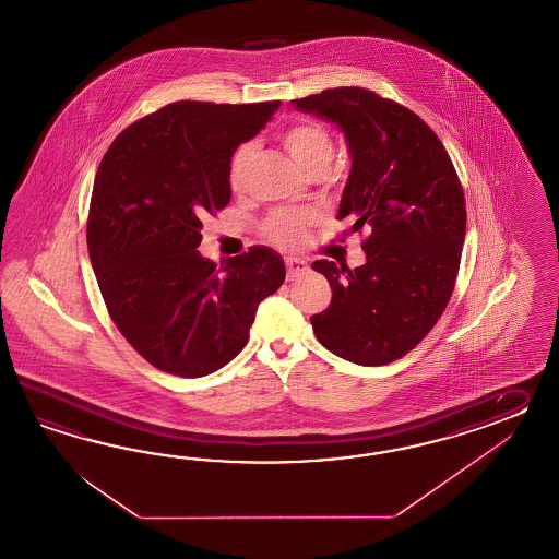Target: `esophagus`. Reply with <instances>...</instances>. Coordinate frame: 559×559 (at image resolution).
<instances>
[{"mask_svg": "<svg viewBox=\"0 0 559 559\" xmlns=\"http://www.w3.org/2000/svg\"><path fill=\"white\" fill-rule=\"evenodd\" d=\"M287 278L288 281H293V278H297V276H301L305 272L309 271V266H307V262L305 260H299V258H287Z\"/></svg>", "mask_w": 559, "mask_h": 559, "instance_id": "esophagus-1", "label": "esophagus"}]
</instances>
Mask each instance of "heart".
<instances>
[{
	"label": "heart",
	"mask_w": 559,
	"mask_h": 559,
	"mask_svg": "<svg viewBox=\"0 0 559 559\" xmlns=\"http://www.w3.org/2000/svg\"><path fill=\"white\" fill-rule=\"evenodd\" d=\"M281 142L287 148L295 165L301 168L305 175H313L319 170L328 173V166L332 163L333 142L330 132L318 121L301 120L290 123L281 134ZM254 156V146L243 144L231 156L229 165V182L231 189H241L246 181V173L250 160ZM313 217L309 213L276 212L264 224V234L278 246H297L302 240L305 231Z\"/></svg>",
	"instance_id": "heart-1"
}]
</instances>
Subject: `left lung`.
Returning a JSON list of instances; mask_svg holds the SVG:
<instances>
[{
    "label": "left lung",
    "mask_w": 559,
    "mask_h": 559,
    "mask_svg": "<svg viewBox=\"0 0 559 559\" xmlns=\"http://www.w3.org/2000/svg\"><path fill=\"white\" fill-rule=\"evenodd\" d=\"M293 106L346 138L352 168L337 219L370 229L362 266L311 264L332 287L313 332L347 362H394L431 332L452 297L466 238L462 185L433 130L372 91L325 90Z\"/></svg>",
    "instance_id": "1"
}]
</instances>
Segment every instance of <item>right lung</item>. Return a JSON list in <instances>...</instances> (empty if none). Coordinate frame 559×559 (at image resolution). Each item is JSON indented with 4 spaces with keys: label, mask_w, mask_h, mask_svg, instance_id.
<instances>
[{
    "label": "right lung",
    "mask_w": 559,
    "mask_h": 559,
    "mask_svg": "<svg viewBox=\"0 0 559 559\" xmlns=\"http://www.w3.org/2000/svg\"><path fill=\"white\" fill-rule=\"evenodd\" d=\"M281 102H177L107 148L91 193L87 248L107 311L142 358L177 377L212 374L246 346L285 262L252 246L217 269L201 257V219L224 210L241 142Z\"/></svg>",
    "instance_id": "obj_1"
}]
</instances>
